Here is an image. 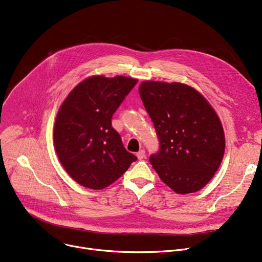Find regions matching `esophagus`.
<instances>
[{
    "label": "esophagus",
    "instance_id": "34e87169",
    "mask_svg": "<svg viewBox=\"0 0 262 262\" xmlns=\"http://www.w3.org/2000/svg\"><path fill=\"white\" fill-rule=\"evenodd\" d=\"M137 157H138L139 160H142L143 158H145V150L144 149H140L138 153H137Z\"/></svg>",
    "mask_w": 262,
    "mask_h": 262
}]
</instances>
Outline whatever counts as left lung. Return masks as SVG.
<instances>
[{
  "label": "left lung",
  "instance_id": "obj_1",
  "mask_svg": "<svg viewBox=\"0 0 262 262\" xmlns=\"http://www.w3.org/2000/svg\"><path fill=\"white\" fill-rule=\"evenodd\" d=\"M139 93L159 141L150 164L176 193L201 190L224 155L225 137L215 112L200 92L181 82L147 80Z\"/></svg>",
  "mask_w": 262,
  "mask_h": 262
}]
</instances>
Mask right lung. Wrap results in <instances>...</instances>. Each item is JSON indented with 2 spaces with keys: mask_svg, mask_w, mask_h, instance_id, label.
Masks as SVG:
<instances>
[{
  "mask_svg": "<svg viewBox=\"0 0 262 262\" xmlns=\"http://www.w3.org/2000/svg\"><path fill=\"white\" fill-rule=\"evenodd\" d=\"M138 79L93 76L62 103L54 127L57 156L79 185L100 190L116 182L137 157L127 152L112 119Z\"/></svg>",
  "mask_w": 262,
  "mask_h": 262,
  "instance_id": "1",
  "label": "right lung"
}]
</instances>
